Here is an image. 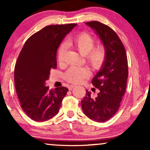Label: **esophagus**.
Instances as JSON below:
<instances>
[{
    "label": "esophagus",
    "instance_id": "34e87169",
    "mask_svg": "<svg viewBox=\"0 0 150 150\" xmlns=\"http://www.w3.org/2000/svg\"><path fill=\"white\" fill-rule=\"evenodd\" d=\"M74 87H75V85H69L68 87V89H69V90H71Z\"/></svg>",
    "mask_w": 150,
    "mask_h": 150
}]
</instances>
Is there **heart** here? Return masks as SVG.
I'll return each mask as SVG.
<instances>
[{
    "label": "heart",
    "instance_id": "1",
    "mask_svg": "<svg viewBox=\"0 0 150 150\" xmlns=\"http://www.w3.org/2000/svg\"><path fill=\"white\" fill-rule=\"evenodd\" d=\"M67 44L85 55L86 61L95 70L103 66L106 58V50L104 45H95V39L87 33H81L68 40ZM66 44L62 43L57 50V59L61 64L65 61ZM91 74L90 69L87 67H71L65 74L64 78L71 83H80L83 79L88 78Z\"/></svg>",
    "mask_w": 150,
    "mask_h": 150
}]
</instances>
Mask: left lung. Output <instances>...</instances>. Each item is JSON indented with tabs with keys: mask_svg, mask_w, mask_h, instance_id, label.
I'll use <instances>...</instances> for the list:
<instances>
[{
	"mask_svg": "<svg viewBox=\"0 0 150 150\" xmlns=\"http://www.w3.org/2000/svg\"><path fill=\"white\" fill-rule=\"evenodd\" d=\"M85 24L99 36L106 48V58L91 82L100 90L99 93L92 98L91 92L86 90L81 107L91 120L104 122L111 118L120 107L128 76V59L122 41L111 28L98 21Z\"/></svg>",
	"mask_w": 150,
	"mask_h": 150,
	"instance_id": "1",
	"label": "left lung"
}]
</instances>
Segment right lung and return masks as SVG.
<instances>
[{
	"instance_id": "right-lung-1",
	"label": "right lung",
	"mask_w": 150,
	"mask_h": 150,
	"mask_svg": "<svg viewBox=\"0 0 150 150\" xmlns=\"http://www.w3.org/2000/svg\"><path fill=\"white\" fill-rule=\"evenodd\" d=\"M76 24L47 26L26 41L14 69L15 87L20 106L33 120L42 122L59 112L68 91L65 87L49 89L46 82L57 67V51Z\"/></svg>"
}]
</instances>
